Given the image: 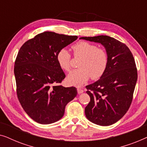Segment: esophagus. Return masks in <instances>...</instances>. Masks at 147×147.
Listing matches in <instances>:
<instances>
[{"label":"esophagus","instance_id":"1","mask_svg":"<svg viewBox=\"0 0 147 147\" xmlns=\"http://www.w3.org/2000/svg\"><path fill=\"white\" fill-rule=\"evenodd\" d=\"M77 90H78V94H82L84 92V90H82V89H81V88H78V89H77Z\"/></svg>","mask_w":147,"mask_h":147}]
</instances>
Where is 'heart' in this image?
<instances>
[{
  "label": "heart",
  "mask_w": 147,
  "mask_h": 147,
  "mask_svg": "<svg viewBox=\"0 0 147 147\" xmlns=\"http://www.w3.org/2000/svg\"><path fill=\"white\" fill-rule=\"evenodd\" d=\"M75 57H80L77 69L68 74L67 81L70 85L80 86L91 77L98 80L105 72L108 65V55L104 49L86 41H80L71 46ZM57 61L59 67L65 71L70 69L71 55L65 49H62L57 54Z\"/></svg>",
  "instance_id": "1"
}]
</instances>
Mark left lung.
<instances>
[{"label":"left lung","mask_w":147,"mask_h":147,"mask_svg":"<svg viewBox=\"0 0 147 147\" xmlns=\"http://www.w3.org/2000/svg\"><path fill=\"white\" fill-rule=\"evenodd\" d=\"M80 39L102 44L108 65L98 81L86 86L90 101L85 108L86 118L100 126H110L128 111L137 81L133 55L125 44L107 35L83 37Z\"/></svg>","instance_id":"8db88e82"}]
</instances>
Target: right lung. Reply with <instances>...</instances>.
<instances>
[{
    "label": "right lung",
    "mask_w": 147,
    "mask_h": 147,
    "mask_svg": "<svg viewBox=\"0 0 147 147\" xmlns=\"http://www.w3.org/2000/svg\"><path fill=\"white\" fill-rule=\"evenodd\" d=\"M77 39L45 31L19 49L14 68L17 97L26 113L38 123L49 124L61 119L65 106L77 96L75 87L59 84L65 75L56 57L59 51Z\"/></svg>",
    "instance_id": "add662e5"
}]
</instances>
